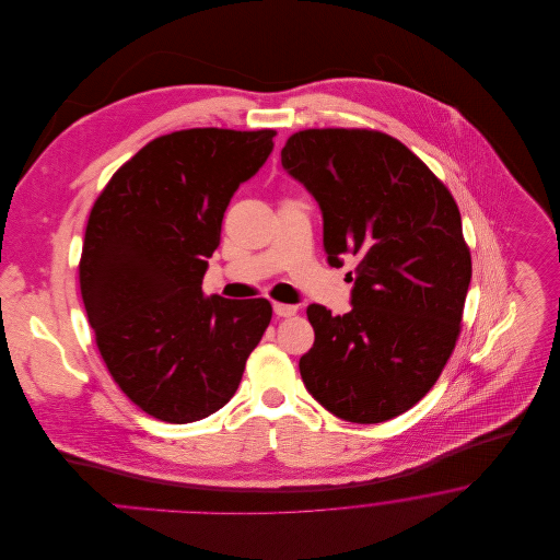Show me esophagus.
<instances>
[{"label": "esophagus", "mask_w": 560, "mask_h": 560, "mask_svg": "<svg viewBox=\"0 0 560 560\" xmlns=\"http://www.w3.org/2000/svg\"><path fill=\"white\" fill-rule=\"evenodd\" d=\"M272 311H275V315H277V317H293V315L298 313V306L275 302V304H272Z\"/></svg>", "instance_id": "obj_1"}]
</instances>
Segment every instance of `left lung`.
<instances>
[{"label": "left lung", "mask_w": 560, "mask_h": 560, "mask_svg": "<svg viewBox=\"0 0 560 560\" xmlns=\"http://www.w3.org/2000/svg\"><path fill=\"white\" fill-rule=\"evenodd\" d=\"M283 170L315 197L329 267H357L352 311L306 308V390L334 416L377 424L427 395L459 336L472 277L452 192L402 142L373 130H304Z\"/></svg>", "instance_id": "left-lung-1"}]
</instances>
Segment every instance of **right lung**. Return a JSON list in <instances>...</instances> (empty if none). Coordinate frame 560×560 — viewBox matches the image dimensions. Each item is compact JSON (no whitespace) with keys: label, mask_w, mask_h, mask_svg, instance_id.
<instances>
[{"label":"right lung","mask_w":560,"mask_h":560,"mask_svg":"<svg viewBox=\"0 0 560 560\" xmlns=\"http://www.w3.org/2000/svg\"><path fill=\"white\" fill-rule=\"evenodd\" d=\"M272 136H160L113 174L90 212L80 262L88 320L113 380L163 422L224 407L272 317L265 298L201 290L231 197L265 165Z\"/></svg>","instance_id":"add662e5"}]
</instances>
